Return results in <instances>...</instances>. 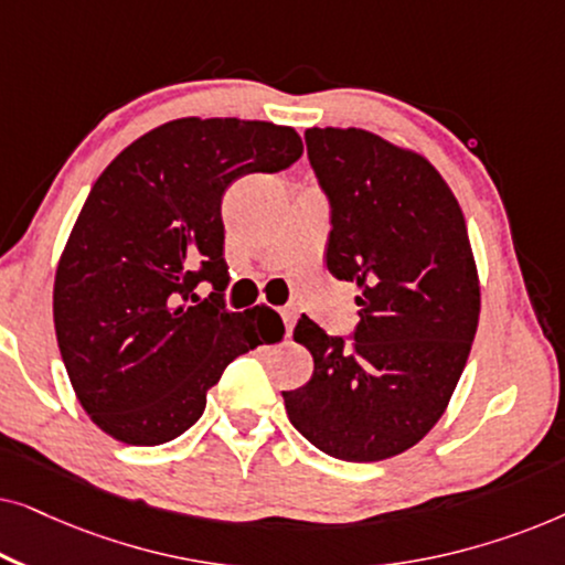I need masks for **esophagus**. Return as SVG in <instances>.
Listing matches in <instances>:
<instances>
[{
	"instance_id": "34e87169",
	"label": "esophagus",
	"mask_w": 565,
	"mask_h": 565,
	"mask_svg": "<svg viewBox=\"0 0 565 565\" xmlns=\"http://www.w3.org/2000/svg\"><path fill=\"white\" fill-rule=\"evenodd\" d=\"M280 316H282V323H285V334L290 337V331H292V327H296V319H298V311L292 306H285V308H280Z\"/></svg>"
}]
</instances>
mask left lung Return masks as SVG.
I'll use <instances>...</instances> for the list:
<instances>
[{
	"label": "left lung",
	"mask_w": 565,
	"mask_h": 565,
	"mask_svg": "<svg viewBox=\"0 0 565 565\" xmlns=\"http://www.w3.org/2000/svg\"><path fill=\"white\" fill-rule=\"evenodd\" d=\"M308 159L331 203L327 267L358 282L352 342L308 316L296 331L313 375L282 391L321 452L375 462L408 450L445 414L481 313L466 218L422 153L362 128H308Z\"/></svg>",
	"instance_id": "8db88e82"
}]
</instances>
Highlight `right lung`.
Here are the masks:
<instances>
[{"label": "right lung", "instance_id": "1", "mask_svg": "<svg viewBox=\"0 0 565 565\" xmlns=\"http://www.w3.org/2000/svg\"><path fill=\"white\" fill-rule=\"evenodd\" d=\"M300 153L288 126L180 118L97 177L58 259L53 323L76 398L105 435L138 447L180 437L231 360L280 342L273 308L223 306L221 200L238 177L280 172ZM200 281L214 285L207 299Z\"/></svg>", "mask_w": 565, "mask_h": 565}]
</instances>
